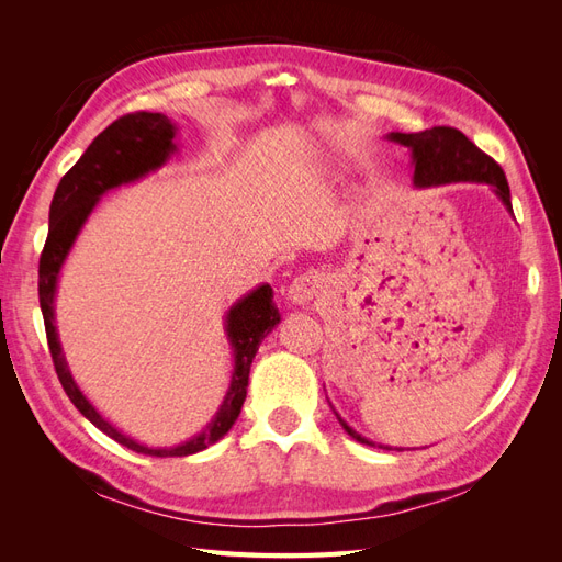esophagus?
<instances>
[{
  "mask_svg": "<svg viewBox=\"0 0 562 562\" xmlns=\"http://www.w3.org/2000/svg\"><path fill=\"white\" fill-rule=\"evenodd\" d=\"M321 288H323V277L318 271H307V274H300L291 281L285 295L293 304H307L321 293Z\"/></svg>",
  "mask_w": 562,
  "mask_h": 562,
  "instance_id": "esophagus-1",
  "label": "esophagus"
}]
</instances>
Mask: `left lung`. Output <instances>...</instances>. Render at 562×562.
Wrapping results in <instances>:
<instances>
[{"label": "left lung", "instance_id": "1", "mask_svg": "<svg viewBox=\"0 0 562 562\" xmlns=\"http://www.w3.org/2000/svg\"><path fill=\"white\" fill-rule=\"evenodd\" d=\"M386 138L411 149L413 166H415V173H413L415 187H438L448 182H483L492 187V192L499 196L506 211L514 213L512 192H508V182L502 166L492 157H487L485 151L475 147L462 131L450 128V126H434L419 133H389ZM337 419L342 424V429L353 440H359V443L391 450L389 446L372 443L370 438L351 429L339 415Z\"/></svg>", "mask_w": 562, "mask_h": 562}]
</instances>
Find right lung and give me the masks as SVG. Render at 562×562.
Instances as JSON below:
<instances>
[{"label": "right lung", "mask_w": 562, "mask_h": 562, "mask_svg": "<svg viewBox=\"0 0 562 562\" xmlns=\"http://www.w3.org/2000/svg\"><path fill=\"white\" fill-rule=\"evenodd\" d=\"M176 131L178 126L166 114L135 112L119 116L114 124H110L100 133L58 184L54 201H50L48 236L40 258V307L44 314L50 359H54L65 394L70 396L77 411L87 417L93 427L114 438L116 443H122L124 448L149 457H187L201 452L217 443V440L234 427V422L239 417L241 405L246 401L250 363L255 359V353H258L262 339L274 330L277 323L281 321L269 283L258 285L239 302L232 304L225 316V333L234 356V370L225 401L217 407L215 417L206 424V429H201V434L173 448H147L135 438L126 436L124 431H119L112 422H108L95 411L93 403L83 396V391L75 382L70 366L65 361L56 328L54 302L60 269L67 260V255H70L81 227L87 225L89 215L98 206L100 196L114 190V187L135 182L161 168L178 149L173 143Z\"/></svg>", "instance_id": "obj_1"}]
</instances>
